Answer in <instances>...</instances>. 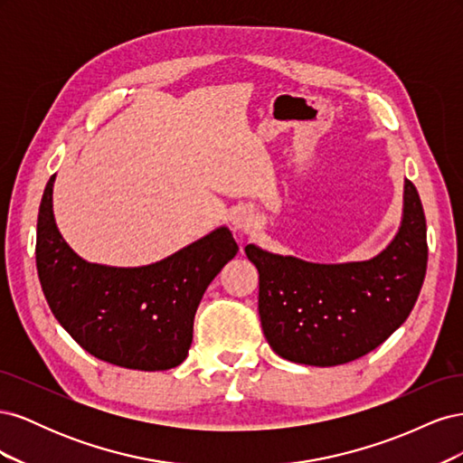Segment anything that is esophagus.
Returning <instances> with one entry per match:
<instances>
[{
    "label": "esophagus",
    "mask_w": 463,
    "mask_h": 463,
    "mask_svg": "<svg viewBox=\"0 0 463 463\" xmlns=\"http://www.w3.org/2000/svg\"><path fill=\"white\" fill-rule=\"evenodd\" d=\"M253 222H255V214L250 213L249 208H240L233 216V226L237 230H249L250 226H253Z\"/></svg>",
    "instance_id": "esophagus-1"
}]
</instances>
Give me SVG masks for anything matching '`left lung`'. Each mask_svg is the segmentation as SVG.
I'll return each instance as SVG.
<instances>
[{
    "mask_svg": "<svg viewBox=\"0 0 463 463\" xmlns=\"http://www.w3.org/2000/svg\"><path fill=\"white\" fill-rule=\"evenodd\" d=\"M259 270V315L274 352L293 363L334 367L381 345L410 317L427 272V222L410 179L403 220L381 255L315 264L247 245Z\"/></svg>",
    "mask_w": 463,
    "mask_h": 463,
    "instance_id": "obj_1",
    "label": "left lung"
}]
</instances>
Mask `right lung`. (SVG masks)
Instances as JSON below:
<instances>
[{
    "mask_svg": "<svg viewBox=\"0 0 463 463\" xmlns=\"http://www.w3.org/2000/svg\"><path fill=\"white\" fill-rule=\"evenodd\" d=\"M53 175L36 223V269L53 317L69 335L111 365L165 371L184 363L203 293L235 257L232 232L220 228L156 264L111 269L82 260L58 232Z\"/></svg>",
    "mask_w": 463,
    "mask_h": 463,
    "instance_id": "obj_1",
    "label": "right lung"
}]
</instances>
